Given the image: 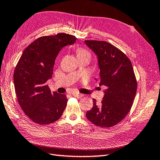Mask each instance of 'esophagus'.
I'll list each match as a JSON object with an SVG mask.
<instances>
[{"label":"esophagus","mask_w":160,"mask_h":160,"mask_svg":"<svg viewBox=\"0 0 160 160\" xmlns=\"http://www.w3.org/2000/svg\"><path fill=\"white\" fill-rule=\"evenodd\" d=\"M72 95H73V96H74L77 98H81V97H82L84 96L82 94H80V93H78V92H73Z\"/></svg>","instance_id":"34e87169"}]
</instances>
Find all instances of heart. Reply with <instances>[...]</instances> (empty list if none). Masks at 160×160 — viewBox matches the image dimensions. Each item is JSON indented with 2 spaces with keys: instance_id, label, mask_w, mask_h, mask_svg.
<instances>
[{
  "instance_id": "obj_1",
  "label": "heart",
  "mask_w": 160,
  "mask_h": 160,
  "mask_svg": "<svg viewBox=\"0 0 160 160\" xmlns=\"http://www.w3.org/2000/svg\"><path fill=\"white\" fill-rule=\"evenodd\" d=\"M76 53H77V56L78 57L84 56V55H89V52L87 50H85V49H84L82 48H78L77 51H76Z\"/></svg>"
}]
</instances>
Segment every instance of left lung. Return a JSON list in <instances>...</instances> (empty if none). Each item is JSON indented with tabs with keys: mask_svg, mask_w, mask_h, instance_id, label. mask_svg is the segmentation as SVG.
Segmentation results:
<instances>
[{
	"mask_svg": "<svg viewBox=\"0 0 160 160\" xmlns=\"http://www.w3.org/2000/svg\"><path fill=\"white\" fill-rule=\"evenodd\" d=\"M95 53L100 69V86L106 87L100 105L93 99V107L86 116L93 124L109 128L128 114L136 95L137 82L131 61L119 48L105 41L85 40Z\"/></svg>",
	"mask_w": 160,
	"mask_h": 160,
	"instance_id": "obj_1",
	"label": "left lung"
}]
</instances>
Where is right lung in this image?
Wrapping results in <instances>:
<instances>
[{
    "mask_svg": "<svg viewBox=\"0 0 160 160\" xmlns=\"http://www.w3.org/2000/svg\"><path fill=\"white\" fill-rule=\"evenodd\" d=\"M76 39L65 33L40 37L26 48L16 65L13 81L18 103L26 115L40 125L58 120L66 107V96L51 92L46 83L59 51Z\"/></svg>",
    "mask_w": 160,
    "mask_h": 160,
    "instance_id": "add662e5",
    "label": "right lung"
}]
</instances>
